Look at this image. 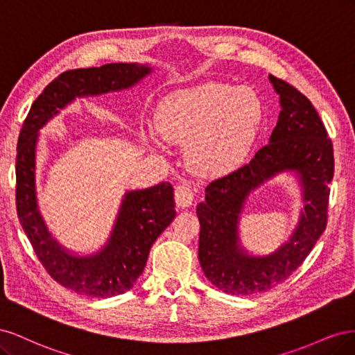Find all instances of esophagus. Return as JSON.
Instances as JSON below:
<instances>
[{"label":"esophagus","instance_id":"obj_1","mask_svg":"<svg viewBox=\"0 0 355 355\" xmlns=\"http://www.w3.org/2000/svg\"><path fill=\"white\" fill-rule=\"evenodd\" d=\"M175 200H176L178 207L180 209L189 207L192 204V200H194V191L189 188V185L182 184L175 189Z\"/></svg>","mask_w":355,"mask_h":355}]
</instances>
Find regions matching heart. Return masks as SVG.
<instances>
[{"instance_id": "heart-1", "label": "heart", "mask_w": 355, "mask_h": 355, "mask_svg": "<svg viewBox=\"0 0 355 355\" xmlns=\"http://www.w3.org/2000/svg\"><path fill=\"white\" fill-rule=\"evenodd\" d=\"M261 115L262 105L253 90L209 83L171 94L157 114L155 128L164 141L187 145L196 171L219 176L243 163Z\"/></svg>"}]
</instances>
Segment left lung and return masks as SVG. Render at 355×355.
Returning <instances> with one entry per match:
<instances>
[{
  "instance_id": "left-lung-1",
  "label": "left lung",
  "mask_w": 355,
  "mask_h": 355,
  "mask_svg": "<svg viewBox=\"0 0 355 355\" xmlns=\"http://www.w3.org/2000/svg\"><path fill=\"white\" fill-rule=\"evenodd\" d=\"M282 112L268 145L250 163L210 182L197 206L198 259L207 280L225 293L250 296L284 282L296 271L327 225L333 145L318 112L293 85L270 75ZM283 171L297 173L306 206L288 242L266 257H252L239 244L238 220L252 190Z\"/></svg>"
}]
</instances>
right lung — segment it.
<instances>
[{
  "label": "right lung",
  "instance_id": "obj_1",
  "mask_svg": "<svg viewBox=\"0 0 355 355\" xmlns=\"http://www.w3.org/2000/svg\"><path fill=\"white\" fill-rule=\"evenodd\" d=\"M153 68L139 63H108L71 69L53 80L32 103L17 141V218L38 261L53 280L72 292L111 297L130 290L148 261L149 250L176 216L168 182L124 194L111 237L90 256L72 254L51 237L37 204L35 149L38 130L75 98L133 87Z\"/></svg>",
  "mask_w": 355,
  "mask_h": 355
}]
</instances>
